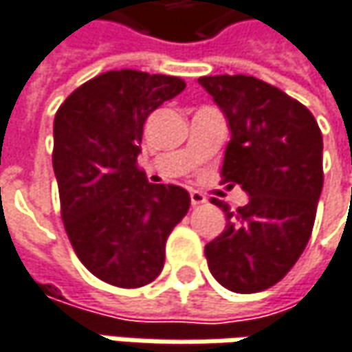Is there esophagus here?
Here are the masks:
<instances>
[{"instance_id": "esophagus-1", "label": "esophagus", "mask_w": 352, "mask_h": 352, "mask_svg": "<svg viewBox=\"0 0 352 352\" xmlns=\"http://www.w3.org/2000/svg\"><path fill=\"white\" fill-rule=\"evenodd\" d=\"M190 202L192 206H198V204H204L206 202V196L198 190H190Z\"/></svg>"}]
</instances>
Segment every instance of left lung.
I'll return each mask as SVG.
<instances>
[{
    "label": "left lung",
    "mask_w": 352,
    "mask_h": 352,
    "mask_svg": "<svg viewBox=\"0 0 352 352\" xmlns=\"http://www.w3.org/2000/svg\"><path fill=\"white\" fill-rule=\"evenodd\" d=\"M200 86L226 113L232 138L222 184H240L246 206L226 214V228L204 246L224 289L250 294L287 276L311 239L322 190V134L298 100L252 76H204Z\"/></svg>",
    "instance_id": "1"
}]
</instances>
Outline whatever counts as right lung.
Instances as JSON below:
<instances>
[{
    "mask_svg": "<svg viewBox=\"0 0 352 352\" xmlns=\"http://www.w3.org/2000/svg\"><path fill=\"white\" fill-rule=\"evenodd\" d=\"M186 88L176 76L104 72L74 89L54 120V172L67 239L100 280L138 289L164 268L188 192L150 184L138 168L144 122Z\"/></svg>",
    "mask_w": 352,
    "mask_h": 352,
    "instance_id": "add662e5",
    "label": "right lung"
}]
</instances>
